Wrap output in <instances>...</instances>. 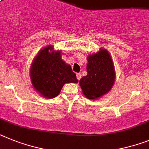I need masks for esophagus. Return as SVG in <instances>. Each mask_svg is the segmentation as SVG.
<instances>
[{
    "mask_svg": "<svg viewBox=\"0 0 149 149\" xmlns=\"http://www.w3.org/2000/svg\"><path fill=\"white\" fill-rule=\"evenodd\" d=\"M76 75H77V79L78 80V81H79V80L81 79V74L77 73V74H76Z\"/></svg>",
    "mask_w": 149,
    "mask_h": 149,
    "instance_id": "34e87169",
    "label": "esophagus"
}]
</instances>
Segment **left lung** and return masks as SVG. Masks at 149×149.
<instances>
[{
	"mask_svg": "<svg viewBox=\"0 0 149 149\" xmlns=\"http://www.w3.org/2000/svg\"><path fill=\"white\" fill-rule=\"evenodd\" d=\"M87 74L80 80V86L84 96L95 100L111 90L115 79L114 65L106 49L87 57Z\"/></svg>",
	"mask_w": 149,
	"mask_h": 149,
	"instance_id": "obj_1",
	"label": "left lung"
}]
</instances>
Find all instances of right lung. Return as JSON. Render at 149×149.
I'll return each instance as SVG.
<instances>
[{"label":"right lung","mask_w":149,"mask_h":149,"mask_svg":"<svg viewBox=\"0 0 149 149\" xmlns=\"http://www.w3.org/2000/svg\"><path fill=\"white\" fill-rule=\"evenodd\" d=\"M52 46L41 49L31 66V83L42 96L53 99L58 96L65 84L78 82L72 67L61 59L60 52H52Z\"/></svg>","instance_id":"add662e5"}]
</instances>
